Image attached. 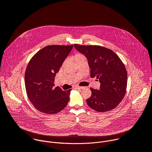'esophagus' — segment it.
<instances>
[{
	"instance_id": "esophagus-1",
	"label": "esophagus",
	"mask_w": 152,
	"mask_h": 152,
	"mask_svg": "<svg viewBox=\"0 0 152 152\" xmlns=\"http://www.w3.org/2000/svg\"><path fill=\"white\" fill-rule=\"evenodd\" d=\"M83 88H84L83 86H76L75 87V89H77V90H82Z\"/></svg>"
}]
</instances>
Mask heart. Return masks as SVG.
Segmentation results:
<instances>
[{
  "label": "heart",
  "mask_w": 152,
  "mask_h": 152,
  "mask_svg": "<svg viewBox=\"0 0 152 152\" xmlns=\"http://www.w3.org/2000/svg\"><path fill=\"white\" fill-rule=\"evenodd\" d=\"M83 58H85V56L81 54H77L76 56H75V59H76V61L77 60H79V59H83Z\"/></svg>",
  "instance_id": "obj_1"
}]
</instances>
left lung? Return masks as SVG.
Masks as SVG:
<instances>
[{
  "instance_id": "obj_1",
  "label": "left lung",
  "mask_w": 152,
  "mask_h": 152,
  "mask_svg": "<svg viewBox=\"0 0 152 152\" xmlns=\"http://www.w3.org/2000/svg\"><path fill=\"white\" fill-rule=\"evenodd\" d=\"M75 49L88 59L91 77L100 83V90L91 88V96L86 103L91 109L100 113L115 108L124 98L127 74L121 60L111 49L100 46L75 45Z\"/></svg>"
}]
</instances>
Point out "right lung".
<instances>
[{"label":"right lung","mask_w":152,"mask_h":152,"mask_svg":"<svg viewBox=\"0 0 152 152\" xmlns=\"http://www.w3.org/2000/svg\"><path fill=\"white\" fill-rule=\"evenodd\" d=\"M73 45L48 46L30 60L25 75L28 97L39 111L56 114L67 105L72 89L55 87V77Z\"/></svg>","instance_id":"right-lung-1"}]
</instances>
